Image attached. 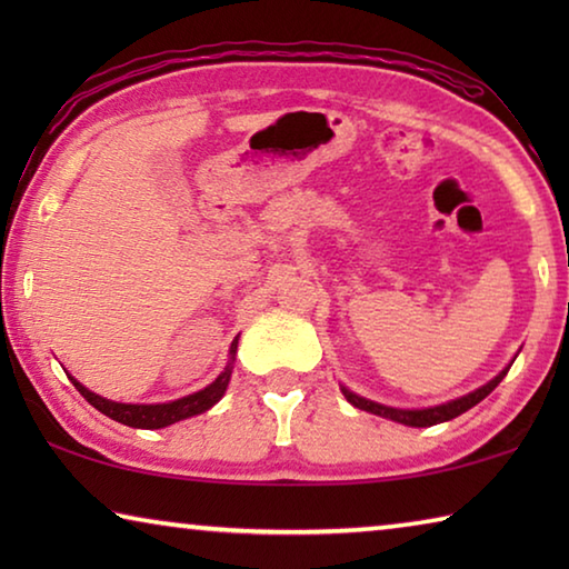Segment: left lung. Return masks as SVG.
<instances>
[{"mask_svg":"<svg viewBox=\"0 0 569 569\" xmlns=\"http://www.w3.org/2000/svg\"><path fill=\"white\" fill-rule=\"evenodd\" d=\"M509 366H512V361H509ZM509 366H505L502 371L497 373L495 379H489L485 387H479L475 391L465 393V397L459 399H451L447 403H439V407H427V409H397V407H387V403H379V401H371V399H363L359 397V393H353L351 389H346L341 383V393L346 397V401L353 403L356 409L361 411H369V413H377V417H383V419H391L397 423H403V427H435V423H441V421H449L459 417V413H465L467 409L477 407V403L489 397L497 389V383L502 381L507 377Z\"/></svg>","mask_w":569,"mask_h":569,"instance_id":"obj_1","label":"left lung"}]
</instances>
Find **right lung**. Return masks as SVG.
<instances>
[{
	"mask_svg": "<svg viewBox=\"0 0 569 569\" xmlns=\"http://www.w3.org/2000/svg\"><path fill=\"white\" fill-rule=\"evenodd\" d=\"M236 351H238V336L233 339V343H230V351H228L230 356H228L226 369L218 373V379L213 383H208L206 389H200L196 393H188V397L168 401V403H122V401H112V399L100 397V393L90 391L88 387H82V383L77 381L74 377H70V373H67V377H70V381L74 383V389L80 391L94 409L102 411L104 417H110L114 421L124 423V427H134V429H162V427H170V423H176V421L198 417V413L208 411L210 407H216V403L223 399V393L228 389V381H230V373H233Z\"/></svg>",
	"mask_w": 569,
	"mask_h": 569,
	"instance_id": "add662e5",
	"label": "right lung"
}]
</instances>
